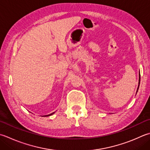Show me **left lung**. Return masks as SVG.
Instances as JSON below:
<instances>
[{
	"label": "left lung",
	"mask_w": 150,
	"mask_h": 150,
	"mask_svg": "<svg viewBox=\"0 0 150 150\" xmlns=\"http://www.w3.org/2000/svg\"><path fill=\"white\" fill-rule=\"evenodd\" d=\"M139 84H140V80H139ZM139 86H138V88H137V91H138V89H139Z\"/></svg>",
	"instance_id": "left-lung-1"
}]
</instances>
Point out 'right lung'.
<instances>
[{
    "label": "right lung",
    "mask_w": 150,
    "mask_h": 150,
    "mask_svg": "<svg viewBox=\"0 0 150 150\" xmlns=\"http://www.w3.org/2000/svg\"><path fill=\"white\" fill-rule=\"evenodd\" d=\"M54 112H52V113H51V114H49V115H46V116H51V115H52V114H53Z\"/></svg>",
    "instance_id": "obj_1"
}]
</instances>
